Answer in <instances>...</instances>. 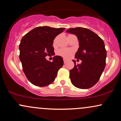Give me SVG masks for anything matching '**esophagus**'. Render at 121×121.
I'll list each match as a JSON object with an SVG mask.
<instances>
[{
  "label": "esophagus",
  "mask_w": 121,
  "mask_h": 121,
  "mask_svg": "<svg viewBox=\"0 0 121 121\" xmlns=\"http://www.w3.org/2000/svg\"><path fill=\"white\" fill-rule=\"evenodd\" d=\"M63 60H64V64L66 63V61H67V60H66V59H64Z\"/></svg>",
  "instance_id": "esophagus-1"
}]
</instances>
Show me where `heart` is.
I'll return each mask as SVG.
<instances>
[{
  "label": "heart",
  "mask_w": 121,
  "mask_h": 121,
  "mask_svg": "<svg viewBox=\"0 0 121 121\" xmlns=\"http://www.w3.org/2000/svg\"><path fill=\"white\" fill-rule=\"evenodd\" d=\"M55 43V40L54 41V43ZM73 51L72 49H60L58 51L57 55L61 56L64 58H69L73 54Z\"/></svg>",
  "instance_id": "heart-1"
}]
</instances>
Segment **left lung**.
<instances>
[{
	"instance_id": "obj_1",
	"label": "left lung",
	"mask_w": 121,
	"mask_h": 121,
	"mask_svg": "<svg viewBox=\"0 0 121 121\" xmlns=\"http://www.w3.org/2000/svg\"><path fill=\"white\" fill-rule=\"evenodd\" d=\"M66 32L77 36L79 48L75 58L82 60L70 70L72 84L80 89H89L95 85L106 65V51L104 41L96 34L82 27L69 28Z\"/></svg>"
}]
</instances>
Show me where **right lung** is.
<instances>
[{"instance_id":"obj_1","label":"right lung","mask_w":121,"mask_h":121,"mask_svg":"<svg viewBox=\"0 0 121 121\" xmlns=\"http://www.w3.org/2000/svg\"><path fill=\"white\" fill-rule=\"evenodd\" d=\"M65 28L38 27L25 35L19 45V59L28 81L37 86H45L55 81L58 70L63 66L62 57L54 56L53 61L45 57L54 54L53 40Z\"/></svg>"}]
</instances>
